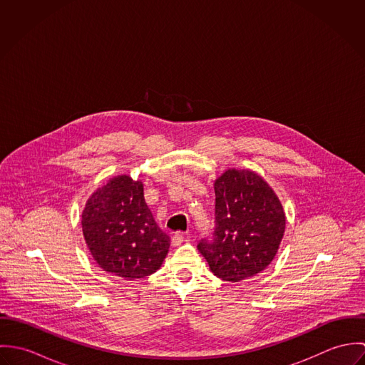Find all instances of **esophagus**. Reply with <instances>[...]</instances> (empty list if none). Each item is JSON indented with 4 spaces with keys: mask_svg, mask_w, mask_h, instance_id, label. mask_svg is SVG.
I'll return each mask as SVG.
<instances>
[{
    "mask_svg": "<svg viewBox=\"0 0 365 365\" xmlns=\"http://www.w3.org/2000/svg\"><path fill=\"white\" fill-rule=\"evenodd\" d=\"M184 235L182 233H177V235H174L173 237H171V245L174 246V247H177V246H180L182 242H184Z\"/></svg>",
    "mask_w": 365,
    "mask_h": 365,
    "instance_id": "1",
    "label": "esophagus"
}]
</instances>
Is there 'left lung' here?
<instances>
[{"label": "left lung", "mask_w": 365, "mask_h": 365, "mask_svg": "<svg viewBox=\"0 0 365 365\" xmlns=\"http://www.w3.org/2000/svg\"><path fill=\"white\" fill-rule=\"evenodd\" d=\"M215 233L198 243L217 278L239 282L274 260L285 232V212L268 182L252 170L227 168L215 182Z\"/></svg>", "instance_id": "1"}]
</instances>
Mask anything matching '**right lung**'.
<instances>
[{
  "instance_id": "1",
  "label": "right lung",
  "mask_w": 365,
  "mask_h": 365,
  "mask_svg": "<svg viewBox=\"0 0 365 365\" xmlns=\"http://www.w3.org/2000/svg\"><path fill=\"white\" fill-rule=\"evenodd\" d=\"M81 227L97 264L130 281L156 272L170 249V237L145 202L142 181L126 174L109 178L93 192L81 213Z\"/></svg>"
}]
</instances>
